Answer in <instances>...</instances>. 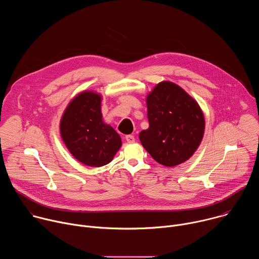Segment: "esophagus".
<instances>
[{"mask_svg":"<svg viewBox=\"0 0 259 259\" xmlns=\"http://www.w3.org/2000/svg\"><path fill=\"white\" fill-rule=\"evenodd\" d=\"M125 139H126V141H127L128 143H133V142L135 141V138H134L133 135H126V136H125Z\"/></svg>","mask_w":259,"mask_h":259,"instance_id":"1","label":"esophagus"}]
</instances>
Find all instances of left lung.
Returning <instances> with one entry per match:
<instances>
[{
	"instance_id": "8db88e82",
	"label": "left lung",
	"mask_w": 259,
	"mask_h": 259,
	"mask_svg": "<svg viewBox=\"0 0 259 259\" xmlns=\"http://www.w3.org/2000/svg\"><path fill=\"white\" fill-rule=\"evenodd\" d=\"M149 128L139 133L142 146L158 163L174 167L188 161L204 136L199 103L180 86L162 81L146 95Z\"/></svg>"
}]
</instances>
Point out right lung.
<instances>
[{
  "label": "right lung",
  "instance_id": "1",
  "mask_svg": "<svg viewBox=\"0 0 259 259\" xmlns=\"http://www.w3.org/2000/svg\"><path fill=\"white\" fill-rule=\"evenodd\" d=\"M100 93L85 90L73 97L60 119L59 130L69 153L90 167L112 162L122 140L115 129L103 122Z\"/></svg>",
  "mask_w": 259,
  "mask_h": 259
}]
</instances>
